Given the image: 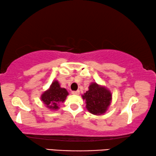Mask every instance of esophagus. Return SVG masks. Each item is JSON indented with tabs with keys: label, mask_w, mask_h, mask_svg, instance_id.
Wrapping results in <instances>:
<instances>
[{
	"label": "esophagus",
	"mask_w": 156,
	"mask_h": 156,
	"mask_svg": "<svg viewBox=\"0 0 156 156\" xmlns=\"http://www.w3.org/2000/svg\"><path fill=\"white\" fill-rule=\"evenodd\" d=\"M72 94H74V95H78L79 94H80V91L77 90V91H72Z\"/></svg>",
	"instance_id": "esophagus-1"
}]
</instances>
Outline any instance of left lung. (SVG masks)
<instances>
[{
  "label": "left lung",
  "mask_w": 156,
  "mask_h": 156,
  "mask_svg": "<svg viewBox=\"0 0 156 156\" xmlns=\"http://www.w3.org/2000/svg\"><path fill=\"white\" fill-rule=\"evenodd\" d=\"M86 100V108L91 114L101 115L107 110L112 101V93L106 87L94 82L89 85V90L82 95Z\"/></svg>",
  "instance_id": "left-lung-1"
}]
</instances>
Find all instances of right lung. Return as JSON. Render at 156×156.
<instances>
[{
  "label": "right lung",
  "instance_id": "1",
  "mask_svg": "<svg viewBox=\"0 0 156 156\" xmlns=\"http://www.w3.org/2000/svg\"><path fill=\"white\" fill-rule=\"evenodd\" d=\"M68 94L67 91L65 88H61L59 82L55 80L50 85L49 89L42 94L41 100L47 108L57 110L59 108V104L65 101Z\"/></svg>",
  "mask_w": 156,
  "mask_h": 156
}]
</instances>
